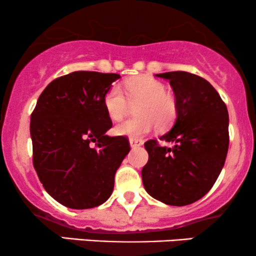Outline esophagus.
Segmentation results:
<instances>
[{"mask_svg": "<svg viewBox=\"0 0 256 256\" xmlns=\"http://www.w3.org/2000/svg\"><path fill=\"white\" fill-rule=\"evenodd\" d=\"M143 144V142L140 140H136V138H130V146L132 149L140 148V146Z\"/></svg>", "mask_w": 256, "mask_h": 256, "instance_id": "1", "label": "esophagus"}]
</instances>
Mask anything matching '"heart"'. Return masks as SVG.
Masks as SVG:
<instances>
[{
  "instance_id": "heart-1",
  "label": "heart",
  "mask_w": 256,
  "mask_h": 256,
  "mask_svg": "<svg viewBox=\"0 0 256 256\" xmlns=\"http://www.w3.org/2000/svg\"><path fill=\"white\" fill-rule=\"evenodd\" d=\"M165 90V85L150 77L126 82L124 91L118 85L108 89L104 96V106L112 120H120L125 116L130 106L128 101H138L134 107L137 116L119 122L114 131L122 136L142 138L154 130L156 124L161 128L171 124L177 113V104Z\"/></svg>"
}]
</instances>
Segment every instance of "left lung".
Segmentation results:
<instances>
[{
  "instance_id": "1",
  "label": "left lung",
  "mask_w": 256,
  "mask_h": 256,
  "mask_svg": "<svg viewBox=\"0 0 256 256\" xmlns=\"http://www.w3.org/2000/svg\"><path fill=\"white\" fill-rule=\"evenodd\" d=\"M170 80L177 104V118L161 140H149L142 168L144 189L170 206H186L202 198L216 183L228 149V113L216 90L189 72L156 74Z\"/></svg>"
}]
</instances>
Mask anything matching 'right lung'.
Returning <instances> with one entry per match:
<instances>
[{
  "label": "right lung",
  "mask_w": 256,
  "mask_h": 256,
  "mask_svg": "<svg viewBox=\"0 0 256 256\" xmlns=\"http://www.w3.org/2000/svg\"><path fill=\"white\" fill-rule=\"evenodd\" d=\"M116 73L77 71L52 82L31 114L34 167L46 192L73 210L102 204L130 152L128 138L104 134L112 120L104 96ZM96 146H90V142Z\"/></svg>",
  "instance_id": "right-lung-1"
}]
</instances>
